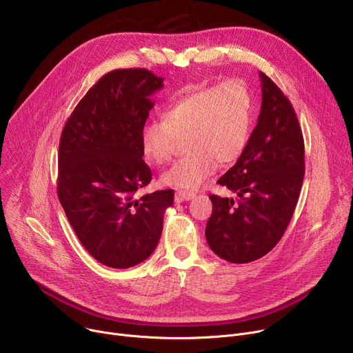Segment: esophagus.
Returning a JSON list of instances; mask_svg holds the SVG:
<instances>
[{"instance_id": "obj_1", "label": "esophagus", "mask_w": 353, "mask_h": 353, "mask_svg": "<svg viewBox=\"0 0 353 353\" xmlns=\"http://www.w3.org/2000/svg\"><path fill=\"white\" fill-rule=\"evenodd\" d=\"M194 193L192 192H183V190H179L176 192V196H174V201L176 203H183V201H189L192 199H194Z\"/></svg>"}]
</instances>
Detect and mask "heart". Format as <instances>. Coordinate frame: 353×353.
Returning <instances> with one entry per match:
<instances>
[{
	"label": "heart",
	"instance_id": "heart-1",
	"mask_svg": "<svg viewBox=\"0 0 353 353\" xmlns=\"http://www.w3.org/2000/svg\"><path fill=\"white\" fill-rule=\"evenodd\" d=\"M252 128V102L247 88L236 81L187 93L140 132L145 154L156 164L168 163L185 135L189 152L161 174V183L196 190L217 170L236 161L247 148Z\"/></svg>",
	"mask_w": 353,
	"mask_h": 353
}]
</instances>
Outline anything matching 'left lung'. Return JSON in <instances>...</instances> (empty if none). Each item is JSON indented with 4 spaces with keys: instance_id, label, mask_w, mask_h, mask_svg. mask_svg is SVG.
<instances>
[{
    "instance_id": "1",
    "label": "left lung",
    "mask_w": 353,
    "mask_h": 353,
    "mask_svg": "<svg viewBox=\"0 0 353 353\" xmlns=\"http://www.w3.org/2000/svg\"><path fill=\"white\" fill-rule=\"evenodd\" d=\"M261 112L245 150L219 179L237 200L210 196L205 239L220 258L247 264L268 254L292 219L305 174L303 137L295 110L263 72Z\"/></svg>"
}]
</instances>
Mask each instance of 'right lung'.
Segmentation results:
<instances>
[{
    "instance_id": "right-lung-1",
    "label": "right lung",
    "mask_w": 353,
    "mask_h": 353,
    "mask_svg": "<svg viewBox=\"0 0 353 353\" xmlns=\"http://www.w3.org/2000/svg\"><path fill=\"white\" fill-rule=\"evenodd\" d=\"M163 78L143 68L103 75L62 130L58 197L85 250L112 268L137 265L154 251L174 192L136 193L152 180L140 132Z\"/></svg>"
}]
</instances>
